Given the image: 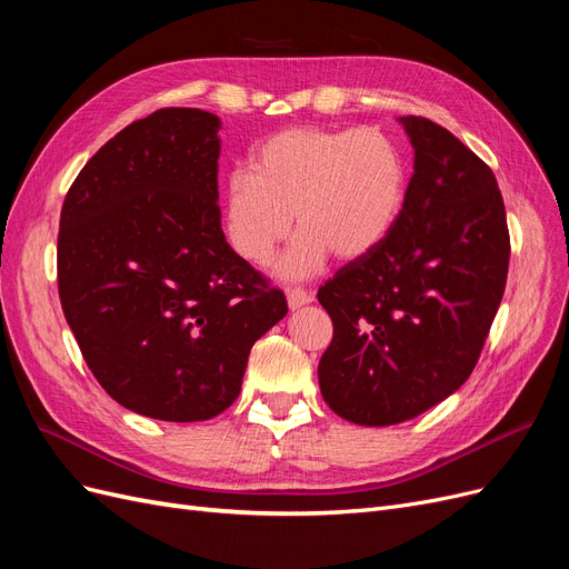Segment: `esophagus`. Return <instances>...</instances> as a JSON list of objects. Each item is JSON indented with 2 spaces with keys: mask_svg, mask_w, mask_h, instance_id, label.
<instances>
[{
  "mask_svg": "<svg viewBox=\"0 0 569 569\" xmlns=\"http://www.w3.org/2000/svg\"><path fill=\"white\" fill-rule=\"evenodd\" d=\"M312 299H316V293H310L306 289H289L287 291V303L291 310H299V308L312 303Z\"/></svg>",
  "mask_w": 569,
  "mask_h": 569,
  "instance_id": "1",
  "label": "esophagus"
}]
</instances>
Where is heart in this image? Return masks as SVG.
<instances>
[{
	"label": "heart",
	"instance_id": "b5f03b06",
	"mask_svg": "<svg viewBox=\"0 0 569 569\" xmlns=\"http://www.w3.org/2000/svg\"><path fill=\"white\" fill-rule=\"evenodd\" d=\"M407 198V164L398 143L375 127H291L253 152V171L234 169L226 183L230 244L263 266L287 240L297 213L299 234L278 272L310 278L331 251L343 261L367 257L396 228Z\"/></svg>",
	"mask_w": 569,
	"mask_h": 569
}]
</instances>
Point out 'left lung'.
Masks as SVG:
<instances>
[{"label": "left lung", "instance_id": "8db88e82", "mask_svg": "<svg viewBox=\"0 0 569 569\" xmlns=\"http://www.w3.org/2000/svg\"><path fill=\"white\" fill-rule=\"evenodd\" d=\"M400 124L415 148L400 219L318 291L335 325L318 367L322 398L358 426L415 419L463 386L511 257L492 169L426 117Z\"/></svg>", "mask_w": 569, "mask_h": 569}]
</instances>
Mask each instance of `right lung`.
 Wrapping results in <instances>:
<instances>
[{
  "mask_svg": "<svg viewBox=\"0 0 569 569\" xmlns=\"http://www.w3.org/2000/svg\"><path fill=\"white\" fill-rule=\"evenodd\" d=\"M221 120L162 108L110 139L70 186L58 297L106 393L160 421H207L240 396L249 350L287 299L226 242Z\"/></svg>",
  "mask_w": 569,
  "mask_h": 569,
  "instance_id": "add662e5",
  "label": "right lung"
}]
</instances>
